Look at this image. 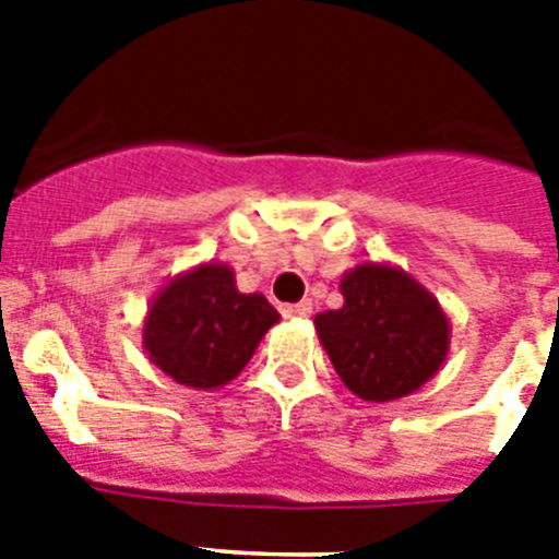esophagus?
I'll return each mask as SVG.
<instances>
[{
    "label": "esophagus",
    "mask_w": 559,
    "mask_h": 559,
    "mask_svg": "<svg viewBox=\"0 0 559 559\" xmlns=\"http://www.w3.org/2000/svg\"><path fill=\"white\" fill-rule=\"evenodd\" d=\"M283 313L288 316V319H305V316L313 313V305H310V299H302V302H294V305H285Z\"/></svg>",
    "instance_id": "esophagus-1"
}]
</instances>
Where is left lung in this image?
Listing matches in <instances>:
<instances>
[{
  "label": "left lung",
  "mask_w": 559,
  "mask_h": 559,
  "mask_svg": "<svg viewBox=\"0 0 559 559\" xmlns=\"http://www.w3.org/2000/svg\"><path fill=\"white\" fill-rule=\"evenodd\" d=\"M344 305L313 319L344 386L386 403L439 372L451 344L445 310L406 271L364 263L341 276Z\"/></svg>",
  "instance_id": "obj_1"
}]
</instances>
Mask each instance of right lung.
I'll list each match as a JSON object with an SVG mask.
<instances>
[{"label":"right lung","instance_id":"obj_1","mask_svg":"<svg viewBox=\"0 0 559 559\" xmlns=\"http://www.w3.org/2000/svg\"><path fill=\"white\" fill-rule=\"evenodd\" d=\"M276 322L280 313L263 294L237 290L229 265L204 263L156 294L142 328V347L176 383L206 392L243 372Z\"/></svg>","mask_w":559,"mask_h":559}]
</instances>
